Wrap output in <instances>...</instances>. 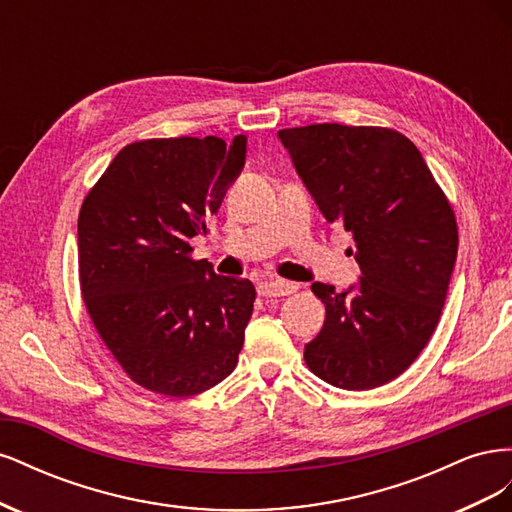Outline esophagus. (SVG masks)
<instances>
[{
    "mask_svg": "<svg viewBox=\"0 0 512 512\" xmlns=\"http://www.w3.org/2000/svg\"><path fill=\"white\" fill-rule=\"evenodd\" d=\"M297 290H299L297 284L286 282V280H265L258 284L260 297H288V294H294Z\"/></svg>",
    "mask_w": 512,
    "mask_h": 512,
    "instance_id": "obj_1",
    "label": "esophagus"
}]
</instances>
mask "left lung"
I'll use <instances>...</instances> for the list:
<instances>
[{
	"instance_id": "8db88e82",
	"label": "left lung",
	"mask_w": 512,
	"mask_h": 512,
	"mask_svg": "<svg viewBox=\"0 0 512 512\" xmlns=\"http://www.w3.org/2000/svg\"><path fill=\"white\" fill-rule=\"evenodd\" d=\"M277 136L324 218L352 232L363 273L344 292L312 284L327 318L305 363L337 389H376L404 374L438 327L457 258L455 211L393 128L314 123Z\"/></svg>"
}]
</instances>
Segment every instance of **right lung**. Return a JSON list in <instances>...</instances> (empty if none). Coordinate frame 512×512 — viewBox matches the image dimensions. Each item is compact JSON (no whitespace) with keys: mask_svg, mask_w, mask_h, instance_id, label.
Here are the masks:
<instances>
[{"mask_svg":"<svg viewBox=\"0 0 512 512\" xmlns=\"http://www.w3.org/2000/svg\"><path fill=\"white\" fill-rule=\"evenodd\" d=\"M247 138H147L123 147L83 200L79 280L87 314L126 376L192 397L237 367L256 290L192 258Z\"/></svg>","mask_w":512,"mask_h":512,"instance_id":"right-lung-1","label":"right lung"}]
</instances>
